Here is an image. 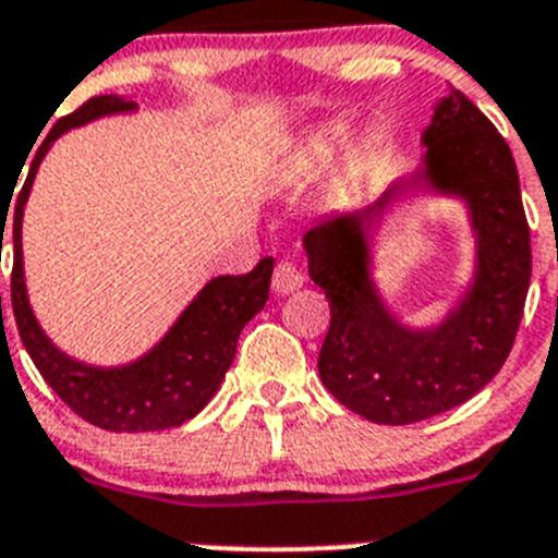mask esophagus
I'll list each match as a JSON object with an SVG mask.
<instances>
[{
    "mask_svg": "<svg viewBox=\"0 0 558 558\" xmlns=\"http://www.w3.org/2000/svg\"><path fill=\"white\" fill-rule=\"evenodd\" d=\"M303 283H305V275L300 272L294 260H280L278 267H275L272 289L278 291V294H291V291H298Z\"/></svg>",
    "mask_w": 558,
    "mask_h": 558,
    "instance_id": "obj_1",
    "label": "esophagus"
}]
</instances>
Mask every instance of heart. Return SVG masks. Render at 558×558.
Here are the masks:
<instances>
[{
	"label": "heart",
	"mask_w": 558,
	"mask_h": 558,
	"mask_svg": "<svg viewBox=\"0 0 558 558\" xmlns=\"http://www.w3.org/2000/svg\"><path fill=\"white\" fill-rule=\"evenodd\" d=\"M350 128L344 122H328L319 124L316 130H311L308 135H303L294 147L289 149L283 160H280V174L286 180H305L314 178V174L325 172V169L333 163L341 155V149L348 147ZM375 155V142L369 135H361L355 138L353 147L348 153V167L353 172L364 169Z\"/></svg>",
	"instance_id": "1"
}]
</instances>
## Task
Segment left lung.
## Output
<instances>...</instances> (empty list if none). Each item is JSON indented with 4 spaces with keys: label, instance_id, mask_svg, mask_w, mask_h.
I'll return each instance as SVG.
<instances>
[{
    "label": "left lung",
    "instance_id": "obj_1",
    "mask_svg": "<svg viewBox=\"0 0 558 558\" xmlns=\"http://www.w3.org/2000/svg\"><path fill=\"white\" fill-rule=\"evenodd\" d=\"M425 155L375 203L303 235L308 275L330 303L319 350L325 389L378 425H411L478 395L514 344L531 283V235L504 135L459 88L434 105ZM403 196L453 198L474 235V267L436 324H405L377 283V233Z\"/></svg>",
    "mask_w": 558,
    "mask_h": 558
}]
</instances>
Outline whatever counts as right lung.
I'll use <instances>...</instances> for the list:
<instances>
[{
    "label": "right lung",
    "mask_w": 558,
    "mask_h": 558,
    "mask_svg": "<svg viewBox=\"0 0 558 558\" xmlns=\"http://www.w3.org/2000/svg\"><path fill=\"white\" fill-rule=\"evenodd\" d=\"M135 110L138 105L130 102L128 97L105 94V97L88 99L83 108L60 119L49 130L47 142L35 153L19 203L13 205V219H10L13 250H16L10 294H13V316H16L24 350L38 366L44 380L52 386L54 395L74 414L83 416L85 423L117 430V434L178 428L210 403V398L222 386L225 373L233 364L239 333L267 305L275 269V260L264 258L250 275L210 278L194 294L192 303L180 311L167 333L160 336L147 353L124 364H92V361L66 353L49 339L29 305L27 280H24L22 222L35 174L63 133L97 122V119L122 117ZM4 210H10L8 199H4ZM4 222H8V214L2 217V239Z\"/></svg>",
    "instance_id": "1"
}]
</instances>
